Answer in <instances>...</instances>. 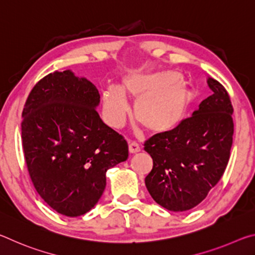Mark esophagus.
Returning <instances> with one entry per match:
<instances>
[{"mask_svg":"<svg viewBox=\"0 0 255 255\" xmlns=\"http://www.w3.org/2000/svg\"><path fill=\"white\" fill-rule=\"evenodd\" d=\"M128 147H129V153H130V154H135V153L140 152L139 145H138L136 141H130V143H129V145H128Z\"/></svg>","mask_w":255,"mask_h":255,"instance_id":"1","label":"esophagus"}]
</instances>
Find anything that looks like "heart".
<instances>
[{
	"label": "heart",
	"mask_w": 255,
	"mask_h": 255,
	"mask_svg": "<svg viewBox=\"0 0 255 255\" xmlns=\"http://www.w3.org/2000/svg\"><path fill=\"white\" fill-rule=\"evenodd\" d=\"M125 96L136 101L137 123L150 133H165L187 117L196 91L179 71L128 73L120 89L111 86L102 93L103 117L111 127H122L127 118L129 106Z\"/></svg>",
	"instance_id": "1"
}]
</instances>
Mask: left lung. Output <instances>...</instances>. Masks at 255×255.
Wrapping results in <instances>:
<instances>
[{"mask_svg":"<svg viewBox=\"0 0 255 255\" xmlns=\"http://www.w3.org/2000/svg\"><path fill=\"white\" fill-rule=\"evenodd\" d=\"M213 94L173 130L145 141L153 169L145 178L149 195L171 211L199 205L225 172L233 144V107L226 89L211 77Z\"/></svg>","mask_w":255,"mask_h":255,"instance_id":"obj_1","label":"left lung"}]
</instances>
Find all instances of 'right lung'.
I'll return each instance as SVG.
<instances>
[{"instance_id": "obj_1", "label": "right lung", "mask_w": 255, "mask_h": 255, "mask_svg": "<svg viewBox=\"0 0 255 255\" xmlns=\"http://www.w3.org/2000/svg\"><path fill=\"white\" fill-rule=\"evenodd\" d=\"M98 89L72 71L50 73L33 86L21 137L29 175L57 213L77 217L105 191L106 173L128 157V144L102 122Z\"/></svg>"}]
</instances>
